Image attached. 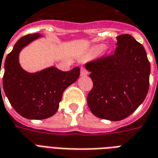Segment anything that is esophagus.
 Returning <instances> with one entry per match:
<instances>
[{
  "label": "esophagus",
  "instance_id": "esophagus-1",
  "mask_svg": "<svg viewBox=\"0 0 158 158\" xmlns=\"http://www.w3.org/2000/svg\"><path fill=\"white\" fill-rule=\"evenodd\" d=\"M88 71L86 70L85 68H81V70H80V75L81 76H86L88 75Z\"/></svg>",
  "mask_w": 158,
  "mask_h": 158
}]
</instances>
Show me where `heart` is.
<instances>
[{"label":"heart","mask_w":158,"mask_h":158,"mask_svg":"<svg viewBox=\"0 0 158 158\" xmlns=\"http://www.w3.org/2000/svg\"><path fill=\"white\" fill-rule=\"evenodd\" d=\"M105 48V45H95L92 48V52L95 53H100V52L103 51V49Z\"/></svg>","instance_id":"obj_1"}]
</instances>
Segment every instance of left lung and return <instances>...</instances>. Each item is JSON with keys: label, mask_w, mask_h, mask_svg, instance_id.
I'll return each instance as SVG.
<instances>
[{"label": "left lung", "mask_w": 158, "mask_h": 158, "mask_svg": "<svg viewBox=\"0 0 158 158\" xmlns=\"http://www.w3.org/2000/svg\"><path fill=\"white\" fill-rule=\"evenodd\" d=\"M113 55L85 64L93 88L87 96L91 113L100 118H126L144 102L151 66L145 48L129 35L117 37Z\"/></svg>", "instance_id": "1"}]
</instances>
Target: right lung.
Wrapping results in <instances>:
<instances>
[{
    "label": "right lung",
    "mask_w": 158,
    "mask_h": 158,
    "mask_svg": "<svg viewBox=\"0 0 158 158\" xmlns=\"http://www.w3.org/2000/svg\"><path fill=\"white\" fill-rule=\"evenodd\" d=\"M40 37L39 33L22 37L6 56L4 63V92L16 112L28 119H45L53 116L58 110L63 91L80 74L79 67L68 72L54 66L36 73H29L23 69L19 63V53L26 45Z\"/></svg>",
    "instance_id": "right-lung-1"
}]
</instances>
